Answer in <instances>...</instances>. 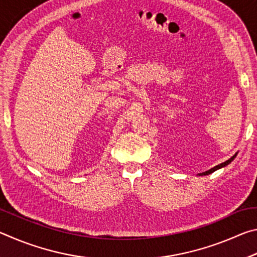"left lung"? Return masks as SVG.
Masks as SVG:
<instances>
[{
	"label": "left lung",
	"instance_id": "1",
	"mask_svg": "<svg viewBox=\"0 0 257 257\" xmlns=\"http://www.w3.org/2000/svg\"><path fill=\"white\" fill-rule=\"evenodd\" d=\"M237 156V153L234 154L233 156H231V158H230L229 160H227L225 161V162H223V163H221V164H217L216 167H214V168H212V169H210V170L208 171H205V172H202V173H199V176H206V175H210V173H212V172H214V171H216V170H219V169H221V168H223V167H225V165H228L229 163H231L232 161H233V159L236 158Z\"/></svg>",
	"mask_w": 257,
	"mask_h": 257
}]
</instances>
